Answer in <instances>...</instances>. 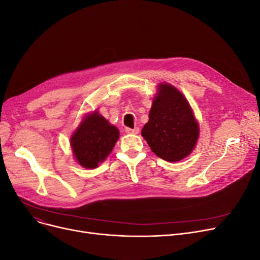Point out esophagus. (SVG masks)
Here are the masks:
<instances>
[{
	"instance_id": "1",
	"label": "esophagus",
	"mask_w": 260,
	"mask_h": 260,
	"mask_svg": "<svg viewBox=\"0 0 260 260\" xmlns=\"http://www.w3.org/2000/svg\"><path fill=\"white\" fill-rule=\"evenodd\" d=\"M125 131H126V133H128V134H138V133L140 132V128H139V127H135L134 129L126 128Z\"/></svg>"
}]
</instances>
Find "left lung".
Wrapping results in <instances>:
<instances>
[{
  "instance_id": "obj_1",
  "label": "left lung",
  "mask_w": 260,
  "mask_h": 260,
  "mask_svg": "<svg viewBox=\"0 0 260 260\" xmlns=\"http://www.w3.org/2000/svg\"><path fill=\"white\" fill-rule=\"evenodd\" d=\"M142 135L151 150L168 162H178L192 151L199 126L188 102L172 85H159Z\"/></svg>"
}]
</instances>
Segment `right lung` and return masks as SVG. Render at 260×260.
Here are the masks:
<instances>
[{
    "label": "right lung",
    "mask_w": 260,
    "mask_h": 260,
    "mask_svg": "<svg viewBox=\"0 0 260 260\" xmlns=\"http://www.w3.org/2000/svg\"><path fill=\"white\" fill-rule=\"evenodd\" d=\"M118 137V129L94 112L82 120L72 135L74 155L81 166L96 168L112 151Z\"/></svg>",
    "instance_id": "1"
}]
</instances>
